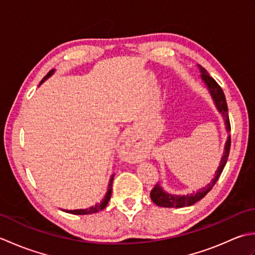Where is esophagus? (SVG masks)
Wrapping results in <instances>:
<instances>
[{
	"mask_svg": "<svg viewBox=\"0 0 255 255\" xmlns=\"http://www.w3.org/2000/svg\"><path fill=\"white\" fill-rule=\"evenodd\" d=\"M121 156L124 161L126 162H136L138 159V155L136 153V151L132 148V145L125 143L124 145H122L121 149Z\"/></svg>",
	"mask_w": 255,
	"mask_h": 255,
	"instance_id": "34e87169",
	"label": "esophagus"
}]
</instances>
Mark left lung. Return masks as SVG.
<instances>
[{
  "label": "left lung",
  "instance_id": "obj_1",
  "mask_svg": "<svg viewBox=\"0 0 255 255\" xmlns=\"http://www.w3.org/2000/svg\"><path fill=\"white\" fill-rule=\"evenodd\" d=\"M197 67L200 71V77H202V81L205 83L206 88H207L209 94L211 96V99L214 101V104L217 108V111L221 114V116L224 117L225 121V126H226V130L228 132V137H227L226 143H225V148H224V153H223V158L220 160L219 166L217 167V170L215 172V176L213 177L210 183H208L205 187L198 189L196 192H193L191 194H186V195H175V194H170L165 192L163 187H162L160 184L158 183L156 185L153 187L152 191H151V199L152 202L161 206V207H167V208H182V207H188V206H192L195 203H197L198 200L204 198L206 195L209 193L211 188L214 187V185L217 183L218 178L220 177L221 173L224 171V167L227 163V160H228L229 156V151H230V144H231V139H230V122H229V115H228V106H227V102H226V97L224 94L223 89L220 88L218 83L216 81L209 77L208 72L206 70L197 64Z\"/></svg>",
  "mask_w": 255,
  "mask_h": 255
}]
</instances>
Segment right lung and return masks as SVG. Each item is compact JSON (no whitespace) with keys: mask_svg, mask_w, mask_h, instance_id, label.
Returning <instances> with one entry per match:
<instances>
[{"mask_svg":"<svg viewBox=\"0 0 255 255\" xmlns=\"http://www.w3.org/2000/svg\"><path fill=\"white\" fill-rule=\"evenodd\" d=\"M53 73H55V69L51 70V71H50L49 73H48L44 79L41 80L40 84L44 83L45 81H46L48 78H50ZM40 84H39V85H40ZM113 180H114V174H113V175L111 176V178H110V183H108V189H107V192H106V194H105V196H104V198L102 199V202H101V203L96 204L95 206H91V207H89V208H85V209H74V210L61 209V210L66 211V213H69V214H73V215H89V214H95V213H99V211H101V210L104 209V208L106 207V206H107L108 202H110L111 196H112V185H113Z\"/></svg>","mask_w":255,"mask_h":255,"instance_id":"right-lung-1","label":"right lung"}]
</instances>
